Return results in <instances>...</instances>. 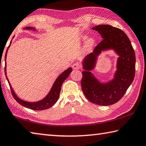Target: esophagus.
<instances>
[{
	"label": "esophagus",
	"mask_w": 146,
	"mask_h": 146,
	"mask_svg": "<svg viewBox=\"0 0 146 146\" xmlns=\"http://www.w3.org/2000/svg\"><path fill=\"white\" fill-rule=\"evenodd\" d=\"M72 68L73 69H74V70H78V69H80L81 68V65L79 63H74L72 65Z\"/></svg>",
	"instance_id": "obj_1"
}]
</instances>
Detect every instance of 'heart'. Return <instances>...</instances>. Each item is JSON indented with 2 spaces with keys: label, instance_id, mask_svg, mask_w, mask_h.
<instances>
[{
  "label": "heart",
  "instance_id": "obj_1",
  "mask_svg": "<svg viewBox=\"0 0 146 146\" xmlns=\"http://www.w3.org/2000/svg\"><path fill=\"white\" fill-rule=\"evenodd\" d=\"M94 41L93 39H92V38H90V39H88L87 41H86V48H90L92 47V46L94 45Z\"/></svg>",
  "mask_w": 146,
  "mask_h": 146
}]
</instances>
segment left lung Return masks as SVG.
<instances>
[{
  "mask_svg": "<svg viewBox=\"0 0 146 146\" xmlns=\"http://www.w3.org/2000/svg\"><path fill=\"white\" fill-rule=\"evenodd\" d=\"M103 40L86 56L83 62L81 88L88 101L101 106L116 103L121 99L132 83L135 74V54L131 43L125 33L110 25H99L92 27ZM113 48L119 55L117 70L114 80L103 84L99 83L89 70L95 66L96 56L102 50Z\"/></svg>",
  "mask_w": 146,
  "mask_h": 146,
  "instance_id": "1",
  "label": "left lung"
}]
</instances>
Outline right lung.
I'll return each mask as SVG.
<instances>
[{
    "instance_id": "right-lung-1",
    "label": "right lung",
    "mask_w": 146,
    "mask_h": 146,
    "mask_svg": "<svg viewBox=\"0 0 146 146\" xmlns=\"http://www.w3.org/2000/svg\"><path fill=\"white\" fill-rule=\"evenodd\" d=\"M25 29L35 30L34 28L29 27H26ZM9 47L7 48L6 55H5V60H6L7 49H8ZM72 70V68H68V69H66V70L64 71L62 74H61L59 76V77L56 79V81L54 82V83L52 87L51 88L50 92L48 93V95L46 96L43 100L36 102V103H29V102L22 101L18 98V97L15 95L13 90V88H11V85H10L8 80H7V76H6V79L7 81H8V83L10 86V89H11L12 96L18 103H19L20 104H21L22 106L25 107V108L31 109V110H46L50 108L51 106H52L54 104L56 103V101H58V99L59 98V96H60L61 85H62L63 81L68 78V76H69V74H70V73L71 72ZM6 65H5V74H6Z\"/></svg>"
}]
</instances>
